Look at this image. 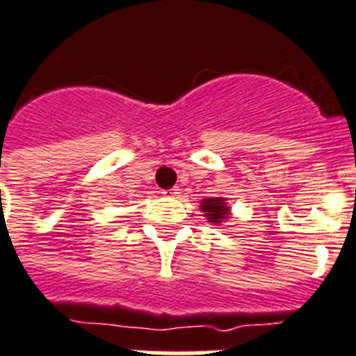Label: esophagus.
<instances>
[{
	"instance_id": "esophagus-1",
	"label": "esophagus",
	"mask_w": 356,
	"mask_h": 356,
	"mask_svg": "<svg viewBox=\"0 0 356 356\" xmlns=\"http://www.w3.org/2000/svg\"><path fill=\"white\" fill-rule=\"evenodd\" d=\"M179 193H181V191H179V188H170V190L163 191V195L165 197H179Z\"/></svg>"
}]
</instances>
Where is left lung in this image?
Listing matches in <instances>:
<instances>
[{
  "label": "left lung",
  "mask_w": 356,
  "mask_h": 356,
  "mask_svg": "<svg viewBox=\"0 0 356 356\" xmlns=\"http://www.w3.org/2000/svg\"><path fill=\"white\" fill-rule=\"evenodd\" d=\"M202 211L208 216V222L211 224H220L222 220L227 218L229 215V208L225 206L224 199H206L202 200Z\"/></svg>",
  "instance_id": "1"
}]
</instances>
